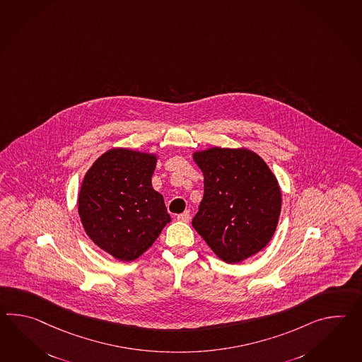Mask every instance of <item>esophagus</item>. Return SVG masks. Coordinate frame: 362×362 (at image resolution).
Instances as JSON below:
<instances>
[{
	"mask_svg": "<svg viewBox=\"0 0 362 362\" xmlns=\"http://www.w3.org/2000/svg\"><path fill=\"white\" fill-rule=\"evenodd\" d=\"M177 219L179 222L188 223V222H189V219H191V214H189V211H188V210H185V211H183L182 214H177Z\"/></svg>",
	"mask_w": 362,
	"mask_h": 362,
	"instance_id": "1",
	"label": "esophagus"
}]
</instances>
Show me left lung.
Listing matches in <instances>:
<instances>
[{"mask_svg":"<svg viewBox=\"0 0 362 362\" xmlns=\"http://www.w3.org/2000/svg\"><path fill=\"white\" fill-rule=\"evenodd\" d=\"M204 174V197L193 228L227 264H239L272 240L281 209V187L257 153L211 146L192 153Z\"/></svg>","mask_w":362,"mask_h":362,"instance_id":"obj_1","label":"left lung"}]
</instances>
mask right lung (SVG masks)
Instances as JSON below:
<instances>
[{"label":"right lung","mask_w":362,"mask_h":362,"mask_svg":"<svg viewBox=\"0 0 362 362\" xmlns=\"http://www.w3.org/2000/svg\"><path fill=\"white\" fill-rule=\"evenodd\" d=\"M158 154L112 148L92 163L78 194V213L89 239L122 261L140 257L171 217L152 187Z\"/></svg>","instance_id":"add662e5"}]
</instances>
